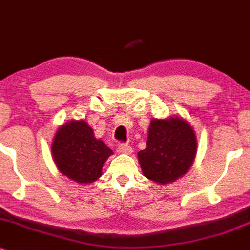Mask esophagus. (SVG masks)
<instances>
[{
    "mask_svg": "<svg viewBox=\"0 0 250 250\" xmlns=\"http://www.w3.org/2000/svg\"><path fill=\"white\" fill-rule=\"evenodd\" d=\"M118 149L120 153H123V154H131L132 153V148L130 145L128 144H120L118 146Z\"/></svg>",
    "mask_w": 250,
    "mask_h": 250,
    "instance_id": "obj_1",
    "label": "esophagus"
}]
</instances>
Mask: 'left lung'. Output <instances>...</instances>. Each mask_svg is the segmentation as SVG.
I'll return each mask as SVG.
<instances>
[{
  "label": "left lung",
  "instance_id": "8db88e82",
  "mask_svg": "<svg viewBox=\"0 0 250 250\" xmlns=\"http://www.w3.org/2000/svg\"><path fill=\"white\" fill-rule=\"evenodd\" d=\"M197 137L184 119H153L148 128L146 148L138 152V161L146 178L168 184L182 177L194 161Z\"/></svg>",
  "mask_w": 250,
  "mask_h": 250
}]
</instances>
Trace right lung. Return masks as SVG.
Here are the masks:
<instances>
[{
	"instance_id": "1",
	"label": "right lung",
	"mask_w": 250,
	"mask_h": 250,
	"mask_svg": "<svg viewBox=\"0 0 250 250\" xmlns=\"http://www.w3.org/2000/svg\"><path fill=\"white\" fill-rule=\"evenodd\" d=\"M51 153L62 175L80 184H88L101 177L103 165L113 151L95 137L84 120H73L56 132Z\"/></svg>"
}]
</instances>
